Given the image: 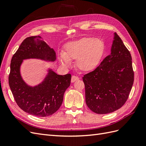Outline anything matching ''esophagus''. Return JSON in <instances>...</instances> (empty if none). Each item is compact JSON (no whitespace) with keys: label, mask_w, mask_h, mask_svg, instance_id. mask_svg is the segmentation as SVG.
<instances>
[{"label":"esophagus","mask_w":146,"mask_h":146,"mask_svg":"<svg viewBox=\"0 0 146 146\" xmlns=\"http://www.w3.org/2000/svg\"><path fill=\"white\" fill-rule=\"evenodd\" d=\"M79 79H80L79 77H78L76 76H72V80H71V81H72V83H74V81H76L78 80Z\"/></svg>","instance_id":"34e87169"}]
</instances>
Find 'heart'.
<instances>
[{
    "label": "heart",
    "mask_w": 146,
    "mask_h": 146,
    "mask_svg": "<svg viewBox=\"0 0 146 146\" xmlns=\"http://www.w3.org/2000/svg\"><path fill=\"white\" fill-rule=\"evenodd\" d=\"M106 46L98 38L83 37L67 44L63 54H60L58 60L64 66L70 65L71 60H75L76 66L84 72L96 70L101 63Z\"/></svg>",
    "instance_id": "b5f03b06"
}]
</instances>
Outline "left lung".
<instances>
[{"mask_svg": "<svg viewBox=\"0 0 146 146\" xmlns=\"http://www.w3.org/2000/svg\"><path fill=\"white\" fill-rule=\"evenodd\" d=\"M111 54L99 66L83 77L86 103L98 114L113 112L128 99L134 82L131 55L115 33Z\"/></svg>", "mask_w": 146, "mask_h": 146, "instance_id": "1", "label": "left lung"}]
</instances>
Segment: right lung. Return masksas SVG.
<instances>
[{"label":"right lung","instance_id":"obj_1","mask_svg":"<svg viewBox=\"0 0 146 146\" xmlns=\"http://www.w3.org/2000/svg\"><path fill=\"white\" fill-rule=\"evenodd\" d=\"M39 58L54 61L55 52L39 36L26 38L11 60L9 84L16 103L21 110L37 117H47L60 107L63 95L70 85V74L58 75L52 70L40 84L31 87L20 74V66L25 59Z\"/></svg>","mask_w":146,"mask_h":146}]
</instances>
